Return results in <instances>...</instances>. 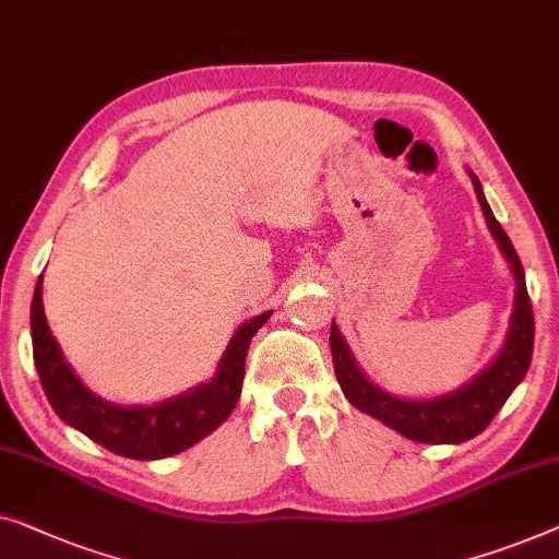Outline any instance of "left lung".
Wrapping results in <instances>:
<instances>
[{"mask_svg": "<svg viewBox=\"0 0 559 559\" xmlns=\"http://www.w3.org/2000/svg\"><path fill=\"white\" fill-rule=\"evenodd\" d=\"M471 182H474L476 200L481 204L486 225H489L491 238L504 255L514 276V309L512 319H509L507 340L501 344L489 365H486L476 377L463 382L445 395L436 397H400L392 395L380 384H374L365 374V369L357 365L355 355H352L347 340L340 332V326L332 321V334H329V347H332L334 357V372L340 380V388L344 397L349 400L357 411L372 415L384 426L397 430L400 436L418 440V443H463L493 420V415L501 411L509 395L516 390V384L524 380L526 369L532 361V347H534V317L530 294H526L524 269L519 263V255L501 230V225L493 217L489 202L484 198L481 182L474 171L468 169Z\"/></svg>", "mask_w": 559, "mask_h": 559, "instance_id": "obj_1", "label": "left lung"}]
</instances>
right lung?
<instances>
[{"label": "right lung", "instance_id": "obj_1", "mask_svg": "<svg viewBox=\"0 0 559 559\" xmlns=\"http://www.w3.org/2000/svg\"><path fill=\"white\" fill-rule=\"evenodd\" d=\"M273 311H263L235 329L223 357L217 361L210 382L179 392L154 405H116L85 388L75 369L62 357V349L47 326L43 309V276L37 278L29 329H33V355L40 374L43 390L52 411L70 428L81 430L93 443L108 448L116 455L136 461H156L182 453L235 411L246 374V357L250 340L271 319Z\"/></svg>", "mask_w": 559, "mask_h": 559}]
</instances>
